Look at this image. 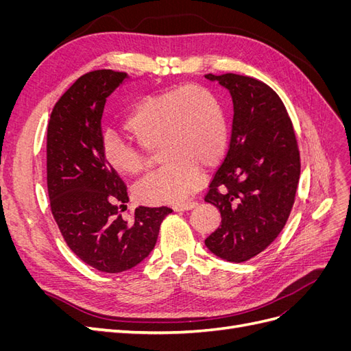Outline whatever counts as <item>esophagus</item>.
<instances>
[{"instance_id": "1", "label": "esophagus", "mask_w": 351, "mask_h": 351, "mask_svg": "<svg viewBox=\"0 0 351 351\" xmlns=\"http://www.w3.org/2000/svg\"><path fill=\"white\" fill-rule=\"evenodd\" d=\"M196 205H197V204H195V202H187V204H177V205H174V206H173V209H174L176 212L190 210V209H193Z\"/></svg>"}]
</instances>
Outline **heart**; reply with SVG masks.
<instances>
[{"label":"heart","mask_w":351,"mask_h":351,"mask_svg":"<svg viewBox=\"0 0 351 351\" xmlns=\"http://www.w3.org/2000/svg\"><path fill=\"white\" fill-rule=\"evenodd\" d=\"M124 129L136 145L107 134L105 162L117 174L134 177L147 165L145 151H156L165 165L136 186V199L146 205L178 204L200 184L202 167H215L228 143V124L219 99L206 88H186L147 95L125 115Z\"/></svg>","instance_id":"1"}]
</instances>
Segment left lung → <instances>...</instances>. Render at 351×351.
Here are the masks:
<instances>
[{
	"label": "left lung",
	"mask_w": 351,
	"mask_h": 351,
	"mask_svg": "<svg viewBox=\"0 0 351 351\" xmlns=\"http://www.w3.org/2000/svg\"><path fill=\"white\" fill-rule=\"evenodd\" d=\"M232 99L230 149L205 202L221 212V226L205 240L215 256L244 262L278 237L291 212L300 155L282 101L268 84L240 74H206Z\"/></svg>",
	"instance_id": "8db88e82"
}]
</instances>
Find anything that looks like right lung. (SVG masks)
Returning a JSON list of instances; mask_svg holds the SVG:
<instances>
[{"instance_id": "1", "label": "right lung", "mask_w": 351, "mask_h": 351, "mask_svg": "<svg viewBox=\"0 0 351 351\" xmlns=\"http://www.w3.org/2000/svg\"><path fill=\"white\" fill-rule=\"evenodd\" d=\"M129 80V74L112 70L79 77L56 104L47 134L52 215L76 256L108 274L129 271L149 256L159 226L173 212L139 206L127 221L119 210L129 196L104 159L101 119L107 98Z\"/></svg>"}]
</instances>
